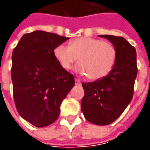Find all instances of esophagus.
I'll list each match as a JSON object with an SVG mask.
<instances>
[{"label":"esophagus","mask_w":150,"mask_h":150,"mask_svg":"<svg viewBox=\"0 0 150 150\" xmlns=\"http://www.w3.org/2000/svg\"><path fill=\"white\" fill-rule=\"evenodd\" d=\"M75 83H76V85H81V82L78 78H75Z\"/></svg>","instance_id":"esophagus-1"}]
</instances>
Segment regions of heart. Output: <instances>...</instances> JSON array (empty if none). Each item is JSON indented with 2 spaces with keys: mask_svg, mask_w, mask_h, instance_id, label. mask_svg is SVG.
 <instances>
[{
  "mask_svg": "<svg viewBox=\"0 0 150 150\" xmlns=\"http://www.w3.org/2000/svg\"><path fill=\"white\" fill-rule=\"evenodd\" d=\"M53 55L65 70L71 69L78 59V72L86 74L90 80H98L112 70L117 52L110 42L92 38H79L72 40L69 47L63 44L57 46Z\"/></svg>",
  "mask_w": 150,
  "mask_h": 150,
  "instance_id": "heart-1",
  "label": "heart"
}]
</instances>
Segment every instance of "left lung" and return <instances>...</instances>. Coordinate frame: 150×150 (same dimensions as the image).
I'll return each mask as SVG.
<instances>
[{"mask_svg": "<svg viewBox=\"0 0 150 150\" xmlns=\"http://www.w3.org/2000/svg\"><path fill=\"white\" fill-rule=\"evenodd\" d=\"M108 39L117 52L116 62L108 75L94 82L83 83L81 109L85 118L97 125L115 121L129 104L137 77L136 50L122 37L99 35Z\"/></svg>", "mask_w": 150, "mask_h": 150, "instance_id": "1", "label": "left lung"}]
</instances>
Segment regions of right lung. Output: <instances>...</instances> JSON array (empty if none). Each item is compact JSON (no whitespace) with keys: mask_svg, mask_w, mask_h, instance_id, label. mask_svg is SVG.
Returning a JSON list of instances; mask_svg holds the SVG:
<instances>
[{"mask_svg":"<svg viewBox=\"0 0 150 150\" xmlns=\"http://www.w3.org/2000/svg\"><path fill=\"white\" fill-rule=\"evenodd\" d=\"M68 38L35 31L22 36L12 52L11 80L16 109L38 128L58 118L62 100L75 85L73 75L56 60L53 50Z\"/></svg>","mask_w":150,"mask_h":150,"instance_id":"right-lung-1","label":"right lung"}]
</instances>
